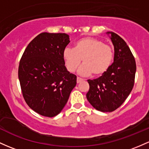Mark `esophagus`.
Instances as JSON below:
<instances>
[{"mask_svg":"<svg viewBox=\"0 0 149 149\" xmlns=\"http://www.w3.org/2000/svg\"><path fill=\"white\" fill-rule=\"evenodd\" d=\"M82 81H83V79H81V78H79V77L77 78V83H80Z\"/></svg>","mask_w":149,"mask_h":149,"instance_id":"1","label":"esophagus"}]
</instances>
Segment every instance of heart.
<instances>
[{"label":"heart","mask_w":149,"mask_h":149,"mask_svg":"<svg viewBox=\"0 0 149 149\" xmlns=\"http://www.w3.org/2000/svg\"><path fill=\"white\" fill-rule=\"evenodd\" d=\"M67 70L74 72L80 65L79 74L100 76L109 68L113 57L112 47L102 40L91 37L83 38L74 43L73 49L67 47L62 54Z\"/></svg>","instance_id":"b5f03b06"}]
</instances>
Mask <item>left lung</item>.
I'll return each mask as SVG.
<instances>
[{"label": "left lung", "instance_id": "8db88e82", "mask_svg": "<svg viewBox=\"0 0 149 149\" xmlns=\"http://www.w3.org/2000/svg\"><path fill=\"white\" fill-rule=\"evenodd\" d=\"M107 34L114 48L113 62L102 76L87 80V100L102 112L114 111L124 103L134 87L136 70L135 59L125 41L113 32Z\"/></svg>", "mask_w": 149, "mask_h": 149}]
</instances>
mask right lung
Segmentation results:
<instances>
[{
    "label": "right lung",
    "mask_w": 149,
    "mask_h": 149,
    "mask_svg": "<svg viewBox=\"0 0 149 149\" xmlns=\"http://www.w3.org/2000/svg\"><path fill=\"white\" fill-rule=\"evenodd\" d=\"M70 42L65 33H42L27 46L20 59L18 78L25 102L39 114L61 112L77 84L65 67L62 54Z\"/></svg>",
    "instance_id": "right-lung-1"
}]
</instances>
